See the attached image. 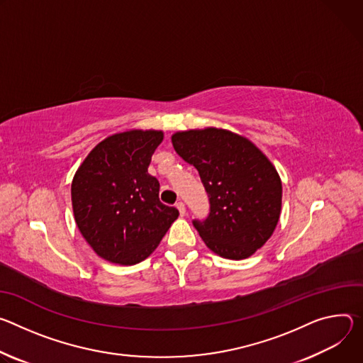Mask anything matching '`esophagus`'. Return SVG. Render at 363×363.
Returning <instances> with one entry per match:
<instances>
[{"instance_id":"esophagus-1","label":"esophagus","mask_w":363,"mask_h":363,"mask_svg":"<svg viewBox=\"0 0 363 363\" xmlns=\"http://www.w3.org/2000/svg\"><path fill=\"white\" fill-rule=\"evenodd\" d=\"M176 208L179 209V212H180V215H182V216H184V215H186V206H184V203H183V202H177V203H176Z\"/></svg>"}]
</instances>
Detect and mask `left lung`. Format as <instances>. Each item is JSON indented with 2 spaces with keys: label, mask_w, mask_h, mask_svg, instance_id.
Masks as SVG:
<instances>
[{
  "label": "left lung",
  "mask_w": 363,
  "mask_h": 363,
  "mask_svg": "<svg viewBox=\"0 0 363 363\" xmlns=\"http://www.w3.org/2000/svg\"><path fill=\"white\" fill-rule=\"evenodd\" d=\"M176 152L194 166L211 212L193 220L206 247L228 259H245L271 238L281 213L283 186L267 155L248 138L222 128L179 131Z\"/></svg>",
  "instance_id": "8db88e82"
}]
</instances>
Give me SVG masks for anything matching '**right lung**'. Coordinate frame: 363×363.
<instances>
[{
  "instance_id": "right-lung-1",
  "label": "right lung",
  "mask_w": 363,
  "mask_h": 363,
  "mask_svg": "<svg viewBox=\"0 0 363 363\" xmlns=\"http://www.w3.org/2000/svg\"><path fill=\"white\" fill-rule=\"evenodd\" d=\"M163 131L131 130L101 141L72 182L76 225L104 259L134 265L158 247L179 211L160 202V183L148 174Z\"/></svg>"
}]
</instances>
